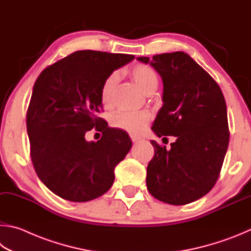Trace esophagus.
I'll return each mask as SVG.
<instances>
[{"label":"esophagus","mask_w":251,"mask_h":251,"mask_svg":"<svg viewBox=\"0 0 251 251\" xmlns=\"http://www.w3.org/2000/svg\"><path fill=\"white\" fill-rule=\"evenodd\" d=\"M131 140H132V142H139L140 140H141V138H139V137H137V135H131Z\"/></svg>","instance_id":"obj_1"}]
</instances>
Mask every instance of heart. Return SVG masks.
Here are the masks:
<instances>
[{
    "label": "heart",
    "instance_id": "obj_1",
    "mask_svg": "<svg viewBox=\"0 0 251 251\" xmlns=\"http://www.w3.org/2000/svg\"><path fill=\"white\" fill-rule=\"evenodd\" d=\"M130 76L147 95L154 92L157 85H159V77H157L156 72L149 65H134L130 69ZM117 80V74H111L105 78L102 86H101L100 100L104 107H111L113 104ZM150 120L151 114L146 110H142V111H120L112 118V123L116 128L125 130L132 134H139L146 128Z\"/></svg>",
    "mask_w": 251,
    "mask_h": 251
}]
</instances>
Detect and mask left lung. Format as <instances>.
<instances>
[{
	"instance_id": "obj_1",
	"label": "left lung",
	"mask_w": 251,
	"mask_h": 251,
	"mask_svg": "<svg viewBox=\"0 0 251 251\" xmlns=\"http://www.w3.org/2000/svg\"><path fill=\"white\" fill-rule=\"evenodd\" d=\"M138 60L150 63L163 80V105L152 130L157 137L176 138L170 150L151 141L148 190L166 204H190L207 194L221 173L229 143L225 98L213 77L185 52Z\"/></svg>"
}]
</instances>
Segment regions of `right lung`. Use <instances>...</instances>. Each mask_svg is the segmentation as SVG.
Returning a JSON list of instances; mask_svg holds the SVG:
<instances>
[{"label":"right lung","instance_id":"obj_1","mask_svg":"<svg viewBox=\"0 0 251 251\" xmlns=\"http://www.w3.org/2000/svg\"><path fill=\"white\" fill-rule=\"evenodd\" d=\"M133 58L78 50L48 66L35 81L26 114L30 157L41 181L61 199L88 201L112 186L114 168L132 142L97 116L102 110L100 89L113 70ZM92 127L103 137L87 143L84 134Z\"/></svg>","mask_w":251,"mask_h":251}]
</instances>
